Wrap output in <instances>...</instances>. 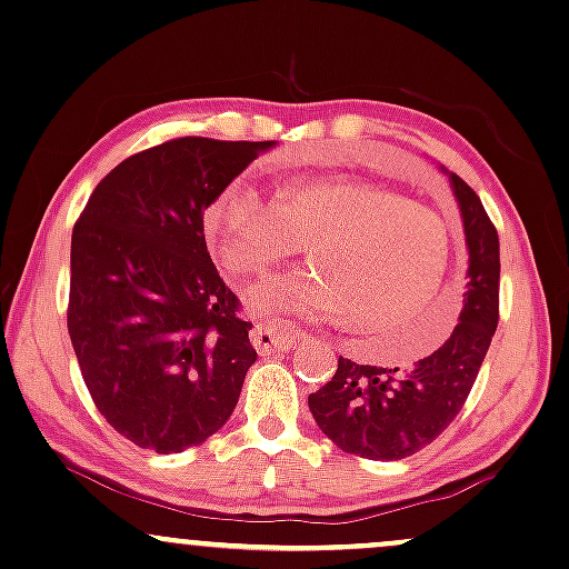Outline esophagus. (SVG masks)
Returning <instances> with one entry per match:
<instances>
[{
    "label": "esophagus",
    "mask_w": 569,
    "mask_h": 569,
    "mask_svg": "<svg viewBox=\"0 0 569 569\" xmlns=\"http://www.w3.org/2000/svg\"><path fill=\"white\" fill-rule=\"evenodd\" d=\"M251 347H254L260 355H276V351H289L297 341V336L291 330H283L278 326H270V322H254L251 328Z\"/></svg>",
    "instance_id": "obj_1"
}]
</instances>
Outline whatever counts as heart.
Wrapping results in <instances>:
<instances>
[{"label": "heart", "mask_w": 569, "mask_h": 569, "mask_svg": "<svg viewBox=\"0 0 569 569\" xmlns=\"http://www.w3.org/2000/svg\"><path fill=\"white\" fill-rule=\"evenodd\" d=\"M204 236L222 268L241 280L264 276L312 243L315 268L251 291L260 312L309 320L347 315L351 328L383 330L397 362L433 355L455 328L449 301L430 305L455 254L449 226L386 186L312 178L278 199L241 176L207 207Z\"/></svg>", "instance_id": "1"}]
</instances>
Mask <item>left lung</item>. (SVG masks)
<instances>
[{"instance_id": "1", "label": "left lung", "mask_w": 569, "mask_h": 569, "mask_svg": "<svg viewBox=\"0 0 569 569\" xmlns=\"http://www.w3.org/2000/svg\"><path fill=\"white\" fill-rule=\"evenodd\" d=\"M470 249L457 328L412 368H376L338 357V370L309 393V412L347 455L405 459L433 443L465 407L499 326V233L478 193L449 176Z\"/></svg>"}]
</instances>
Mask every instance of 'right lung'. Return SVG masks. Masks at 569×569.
<instances>
[{
    "mask_svg": "<svg viewBox=\"0 0 569 569\" xmlns=\"http://www.w3.org/2000/svg\"><path fill=\"white\" fill-rule=\"evenodd\" d=\"M270 147L157 143L107 172L76 220L70 341L99 415L141 449L207 441L239 401L257 351L207 251L204 210Z\"/></svg>",
    "mask_w": 569,
    "mask_h": 569,
    "instance_id": "right-lung-1",
    "label": "right lung"
}]
</instances>
